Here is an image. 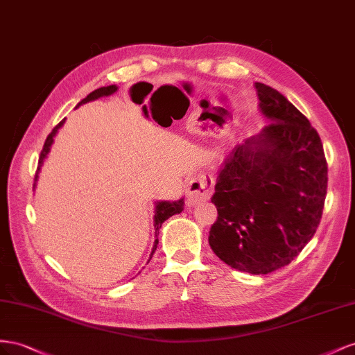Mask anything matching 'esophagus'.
Instances as JSON below:
<instances>
[{
	"label": "esophagus",
	"instance_id": "esophagus-1",
	"mask_svg": "<svg viewBox=\"0 0 355 355\" xmlns=\"http://www.w3.org/2000/svg\"><path fill=\"white\" fill-rule=\"evenodd\" d=\"M214 184H216L214 177L208 174V172L198 174L189 184L187 200L191 202V204H198V202L209 199L212 191H214Z\"/></svg>",
	"mask_w": 355,
	"mask_h": 355
}]
</instances>
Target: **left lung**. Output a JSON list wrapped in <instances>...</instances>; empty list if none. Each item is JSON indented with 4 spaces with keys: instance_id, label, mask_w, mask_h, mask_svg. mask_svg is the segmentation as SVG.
Here are the masks:
<instances>
[{
    "instance_id": "obj_1",
    "label": "left lung",
    "mask_w": 355,
    "mask_h": 355,
    "mask_svg": "<svg viewBox=\"0 0 355 355\" xmlns=\"http://www.w3.org/2000/svg\"><path fill=\"white\" fill-rule=\"evenodd\" d=\"M269 123L226 157L211 202L216 256L265 275L291 263L312 239L327 193V162L309 120L277 89L256 83Z\"/></svg>"
}]
</instances>
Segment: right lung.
I'll use <instances>...</instances> for the list:
<instances>
[{
    "mask_svg": "<svg viewBox=\"0 0 355 355\" xmlns=\"http://www.w3.org/2000/svg\"><path fill=\"white\" fill-rule=\"evenodd\" d=\"M116 90H117V86H116V85H111V86H107V87H99V89L94 90L92 94H89L85 99L80 101L77 107L89 103V101H95V99H98V98H101V96H108V95H111V94H114ZM64 121H65V119L60 120L59 123L53 128L52 132H50L49 137L46 138V143H44V146H43L42 155H40V160H38V168H37L35 178H34L35 181H37V178H38V171H40V168H42L44 159L47 157L49 151H50V147H52V144H53V137L56 135L59 128L64 125ZM34 187H35V183H34ZM183 208H184V199H180V200H175V202H168V200L157 202V204H156V211H155V235H156L155 238H156V239H155V244H153V250H151V256H153V252L156 251L157 244H159L157 235H159V229L162 227V223H164L165 220H168L169 217H172L174 214H180V212L183 211Z\"/></svg>",
    "mask_w": 355,
    "mask_h": 355,
    "instance_id": "obj_1",
    "label": "right lung"
}]
</instances>
